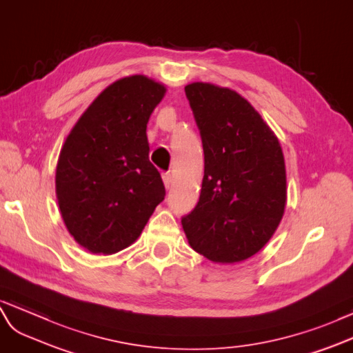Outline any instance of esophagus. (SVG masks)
I'll use <instances>...</instances> for the list:
<instances>
[{
	"instance_id": "1",
	"label": "esophagus",
	"mask_w": 353,
	"mask_h": 353,
	"mask_svg": "<svg viewBox=\"0 0 353 353\" xmlns=\"http://www.w3.org/2000/svg\"><path fill=\"white\" fill-rule=\"evenodd\" d=\"M162 180H164V185H165V188L168 189L170 185H171V174H170V171H165V173H162Z\"/></svg>"
}]
</instances>
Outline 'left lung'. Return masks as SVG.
Wrapping results in <instances>:
<instances>
[{
	"mask_svg": "<svg viewBox=\"0 0 353 353\" xmlns=\"http://www.w3.org/2000/svg\"><path fill=\"white\" fill-rule=\"evenodd\" d=\"M200 130L204 177L200 200L183 216L189 245L213 263L254 256L273 237L286 205L283 152L274 132L236 90L185 86Z\"/></svg>",
	"mask_w": 353,
	"mask_h": 353,
	"instance_id": "8db88e82",
	"label": "left lung"
}]
</instances>
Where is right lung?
Masks as SVG:
<instances>
[{"label":"right lung","mask_w":353,"mask_h":353,"mask_svg":"<svg viewBox=\"0 0 353 353\" xmlns=\"http://www.w3.org/2000/svg\"><path fill=\"white\" fill-rule=\"evenodd\" d=\"M164 94L146 76L116 80L80 116L61 149L59 210L68 232L92 254L112 255L132 245L164 200L146 135Z\"/></svg>","instance_id":"obj_1"}]
</instances>
